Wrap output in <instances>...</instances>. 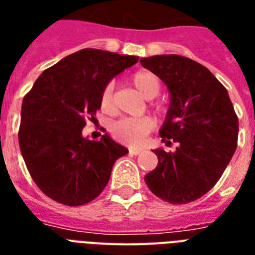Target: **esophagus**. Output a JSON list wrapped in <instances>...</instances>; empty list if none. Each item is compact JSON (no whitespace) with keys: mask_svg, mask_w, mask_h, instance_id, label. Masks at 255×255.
Wrapping results in <instances>:
<instances>
[{"mask_svg":"<svg viewBox=\"0 0 255 255\" xmlns=\"http://www.w3.org/2000/svg\"><path fill=\"white\" fill-rule=\"evenodd\" d=\"M141 152H143V149H136V148H129V153H131V155H140V153H141Z\"/></svg>","mask_w":255,"mask_h":255,"instance_id":"1","label":"esophagus"}]
</instances>
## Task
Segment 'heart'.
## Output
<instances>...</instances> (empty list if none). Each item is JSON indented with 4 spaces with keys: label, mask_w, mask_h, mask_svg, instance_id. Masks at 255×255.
I'll list each match as a JSON object with an SVG mask.
<instances>
[{
    "label": "heart",
    "mask_w": 255,
    "mask_h": 255,
    "mask_svg": "<svg viewBox=\"0 0 255 255\" xmlns=\"http://www.w3.org/2000/svg\"><path fill=\"white\" fill-rule=\"evenodd\" d=\"M131 82L145 99H153L155 96L159 95L161 90L160 79L149 71H139L133 74ZM100 108L106 114H111L114 111V86L112 85H107L104 87L100 95ZM156 110L160 111L161 108L157 107ZM153 128H155V122L149 116L126 118L112 124L111 133L122 143L131 147H139L145 141L147 136L151 133Z\"/></svg>",
    "instance_id": "1"
}]
</instances>
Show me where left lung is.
<instances>
[{
  "mask_svg": "<svg viewBox=\"0 0 255 255\" xmlns=\"http://www.w3.org/2000/svg\"><path fill=\"white\" fill-rule=\"evenodd\" d=\"M143 67L168 86L170 106L160 137L176 151L156 149L157 167L145 184L169 204H188L209 192L233 157L238 116L226 88L206 69L181 55L141 59Z\"/></svg>",
  "mask_w": 255,
  "mask_h": 255,
  "instance_id": "left-lung-1",
  "label": "left lung"
}]
</instances>
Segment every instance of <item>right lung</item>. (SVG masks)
Wrapping results in <instances>:
<instances>
[{
	"instance_id": "1",
	"label": "right lung",
	"mask_w": 255,
	"mask_h": 255,
	"mask_svg": "<svg viewBox=\"0 0 255 255\" xmlns=\"http://www.w3.org/2000/svg\"><path fill=\"white\" fill-rule=\"evenodd\" d=\"M139 61L96 49L67 55L39 75L23 98L18 141L30 176L43 193L69 206L85 205L106 188L114 164L128 152L107 135L85 139L100 95L112 78Z\"/></svg>"
}]
</instances>
